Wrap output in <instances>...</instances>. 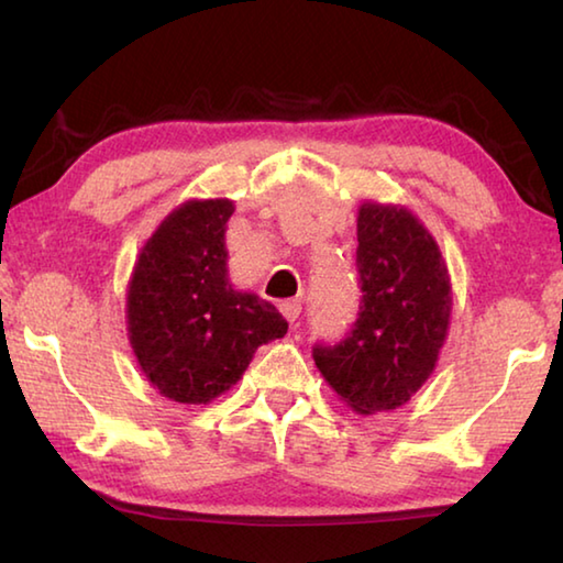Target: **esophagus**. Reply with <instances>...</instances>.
<instances>
[{
    "mask_svg": "<svg viewBox=\"0 0 563 563\" xmlns=\"http://www.w3.org/2000/svg\"><path fill=\"white\" fill-rule=\"evenodd\" d=\"M280 312L285 318H288V322H298L300 312H302V305L298 298H290V300H283L280 302Z\"/></svg>",
    "mask_w": 563,
    "mask_h": 563,
    "instance_id": "1",
    "label": "esophagus"
}]
</instances>
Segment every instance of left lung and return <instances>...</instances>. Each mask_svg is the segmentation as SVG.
<instances>
[{
	"instance_id": "8db88e82",
	"label": "left lung",
	"mask_w": 563,
	"mask_h": 563,
	"mask_svg": "<svg viewBox=\"0 0 563 563\" xmlns=\"http://www.w3.org/2000/svg\"><path fill=\"white\" fill-rule=\"evenodd\" d=\"M357 268V322L312 357L332 393L369 417L407 405L432 377L450 332L452 283L434 235L399 203H360Z\"/></svg>"
}]
</instances>
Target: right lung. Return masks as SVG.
I'll return each mask as SVG.
<instances>
[{
    "label": "right lung",
    "instance_id": "add662e5",
    "mask_svg": "<svg viewBox=\"0 0 563 563\" xmlns=\"http://www.w3.org/2000/svg\"><path fill=\"white\" fill-rule=\"evenodd\" d=\"M231 198H190L141 245L126 288V335L161 397L208 405L228 393L263 342L288 332L275 305L233 288L225 228Z\"/></svg>",
    "mask_w": 563,
    "mask_h": 563
}]
</instances>
